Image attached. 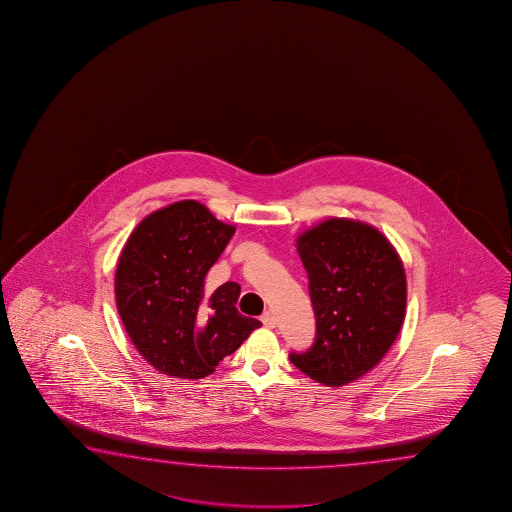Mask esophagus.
Masks as SVG:
<instances>
[{"label": "esophagus", "instance_id": "obj_1", "mask_svg": "<svg viewBox=\"0 0 512 512\" xmlns=\"http://www.w3.org/2000/svg\"><path fill=\"white\" fill-rule=\"evenodd\" d=\"M261 322H263V326H267V328H276V317H274V313L265 312L261 315Z\"/></svg>", "mask_w": 512, "mask_h": 512}]
</instances>
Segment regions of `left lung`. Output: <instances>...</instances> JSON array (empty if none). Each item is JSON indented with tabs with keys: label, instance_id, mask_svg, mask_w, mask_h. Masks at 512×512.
I'll use <instances>...</instances> for the list:
<instances>
[{
	"label": "left lung",
	"instance_id": "left-lung-1",
	"mask_svg": "<svg viewBox=\"0 0 512 512\" xmlns=\"http://www.w3.org/2000/svg\"><path fill=\"white\" fill-rule=\"evenodd\" d=\"M317 321L312 349L292 364L328 387L355 382L382 362L407 310V276L389 238L355 218L331 217L297 234Z\"/></svg>",
	"mask_w": 512,
	"mask_h": 512
}]
</instances>
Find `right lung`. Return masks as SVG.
Segmentation results:
<instances>
[{"mask_svg":"<svg viewBox=\"0 0 512 512\" xmlns=\"http://www.w3.org/2000/svg\"><path fill=\"white\" fill-rule=\"evenodd\" d=\"M234 231L202 202L179 200L143 218L123 245L116 306L139 355L159 373L206 378L260 328L236 308L238 283L204 286Z\"/></svg>","mask_w":512,"mask_h":512,"instance_id":"add662e5","label":"right lung"}]
</instances>
